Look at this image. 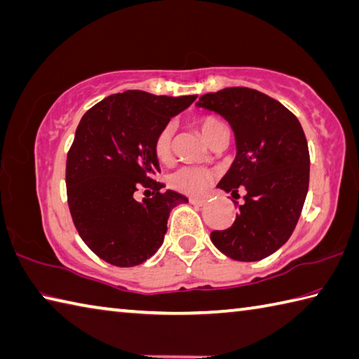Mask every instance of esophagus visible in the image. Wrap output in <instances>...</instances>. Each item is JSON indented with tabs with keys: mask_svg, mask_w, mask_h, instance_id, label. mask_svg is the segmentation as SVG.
<instances>
[{
	"mask_svg": "<svg viewBox=\"0 0 359 359\" xmlns=\"http://www.w3.org/2000/svg\"><path fill=\"white\" fill-rule=\"evenodd\" d=\"M190 204H193V205H204L205 204V199H202V198H190Z\"/></svg>",
	"mask_w": 359,
	"mask_h": 359,
	"instance_id": "esophagus-1",
	"label": "esophagus"
}]
</instances>
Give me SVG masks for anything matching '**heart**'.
Instances as JSON below:
<instances>
[{"mask_svg":"<svg viewBox=\"0 0 359 359\" xmlns=\"http://www.w3.org/2000/svg\"><path fill=\"white\" fill-rule=\"evenodd\" d=\"M196 126L207 142L213 138L218 130L224 128L223 123H221L217 117H212V116L199 117L196 121ZM172 135H174V128L171 123H168V126L163 127L157 133V136H155L154 152H155V157H157L160 161H168L171 158ZM213 177H215L213 171H210V169L207 168L180 166L177 169H174V171L168 175V185L171 187L172 190L196 196V194H202L207 190L208 185L212 184Z\"/></svg>","mask_w":359,"mask_h":359,"instance_id":"1","label":"heart"}]
</instances>
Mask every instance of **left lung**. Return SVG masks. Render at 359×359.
<instances>
[{
    "label": "left lung",
    "mask_w": 359,
    "mask_h": 359,
    "mask_svg": "<svg viewBox=\"0 0 359 359\" xmlns=\"http://www.w3.org/2000/svg\"><path fill=\"white\" fill-rule=\"evenodd\" d=\"M236 135L237 155L218 188L240 198L231 227L210 233L227 257L256 262L279 250L298 223L309 187V151L302 123L283 103L250 88L201 95Z\"/></svg>",
    "instance_id": "left-lung-1"
}]
</instances>
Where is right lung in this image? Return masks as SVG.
Returning <instances> with one entry per match:
<instances>
[{
    "instance_id": "right-lung-1",
    "label": "right lung",
    "mask_w": 359,
    "mask_h": 359,
    "mask_svg": "<svg viewBox=\"0 0 359 359\" xmlns=\"http://www.w3.org/2000/svg\"><path fill=\"white\" fill-rule=\"evenodd\" d=\"M196 95L113 94L88 109L67 154L66 185L72 219L83 242L105 262L140 265L157 252L175 205L184 194L154 180L160 172L154 141L172 116ZM146 189L152 198L136 201Z\"/></svg>"
}]
</instances>
